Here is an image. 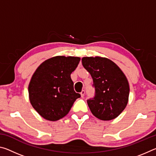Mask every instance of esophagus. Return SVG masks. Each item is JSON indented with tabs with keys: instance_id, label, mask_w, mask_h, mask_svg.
Instances as JSON below:
<instances>
[{
	"instance_id": "obj_1",
	"label": "esophagus",
	"mask_w": 156,
	"mask_h": 156,
	"mask_svg": "<svg viewBox=\"0 0 156 156\" xmlns=\"http://www.w3.org/2000/svg\"><path fill=\"white\" fill-rule=\"evenodd\" d=\"M84 94H85V92H84V90H83V91L80 92V95H81V97L82 98H83L84 96Z\"/></svg>"
}]
</instances>
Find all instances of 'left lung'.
Here are the masks:
<instances>
[{
  "mask_svg": "<svg viewBox=\"0 0 156 156\" xmlns=\"http://www.w3.org/2000/svg\"><path fill=\"white\" fill-rule=\"evenodd\" d=\"M82 64L93 79L95 96L87 100L91 113L102 120L118 117L128 103L129 85L119 67L102 57H84Z\"/></svg>",
  "mask_w": 156,
  "mask_h": 156,
  "instance_id": "obj_1",
  "label": "left lung"
}]
</instances>
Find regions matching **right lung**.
<instances>
[{
	"mask_svg": "<svg viewBox=\"0 0 156 156\" xmlns=\"http://www.w3.org/2000/svg\"><path fill=\"white\" fill-rule=\"evenodd\" d=\"M80 60L79 57L55 56L44 61L34 72L29 84V97L34 109L44 119L62 118L80 97L71 78Z\"/></svg>",
	"mask_w": 156,
	"mask_h": 156,
	"instance_id": "1",
	"label": "right lung"
}]
</instances>
